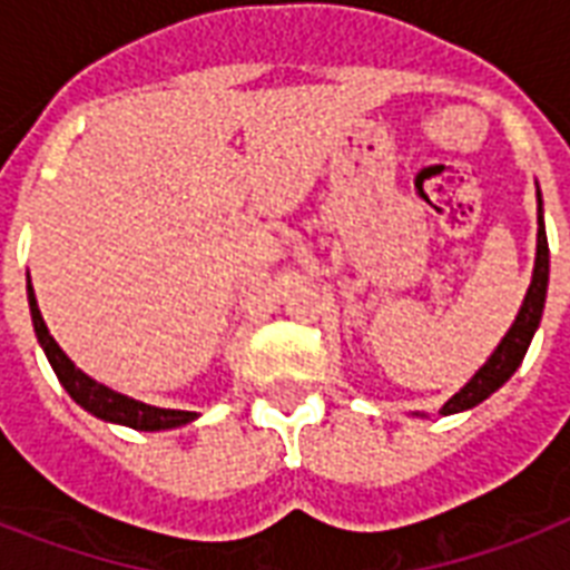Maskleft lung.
<instances>
[{
    "label": "left lung",
    "instance_id": "1",
    "mask_svg": "<svg viewBox=\"0 0 570 570\" xmlns=\"http://www.w3.org/2000/svg\"><path fill=\"white\" fill-rule=\"evenodd\" d=\"M548 275H550V248L548 233H544V215H541V191H539V250H535V268H532V284L527 289L523 307L518 313V320L503 337V343L497 346V352L488 357V364L479 370L455 396L441 407V414H455V411H468V407L479 405L482 399H488L497 387H503L505 381L512 379V373L521 366L523 355L532 343V334L539 328L541 313H544V298H548Z\"/></svg>",
    "mask_w": 570,
    "mask_h": 570
}]
</instances>
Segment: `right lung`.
<instances>
[{"mask_svg": "<svg viewBox=\"0 0 570 570\" xmlns=\"http://www.w3.org/2000/svg\"><path fill=\"white\" fill-rule=\"evenodd\" d=\"M29 311H31V322H35V334H38L40 348L47 352L49 366L56 370L58 381L65 384V390L70 396L85 407V411H91L94 416H100V420H109V423H120L129 425V429H138V432H159V429H177V425H186L195 420V411H171V407H154L145 405V402H138V399H129L124 393H115L106 384H97L94 379L82 373V370H76V364L70 357L61 352L52 334H49L47 322L40 316V307L35 302V289H31L29 281Z\"/></svg>", "mask_w": 570, "mask_h": 570, "instance_id": "1", "label": "right lung"}]
</instances>
